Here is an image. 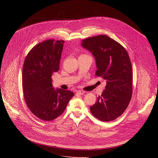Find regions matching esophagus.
<instances>
[{"label":"esophagus","instance_id":"obj_1","mask_svg":"<svg viewBox=\"0 0 158 158\" xmlns=\"http://www.w3.org/2000/svg\"><path fill=\"white\" fill-rule=\"evenodd\" d=\"M85 93V91H83V90H78V91H77V94H79V95H83Z\"/></svg>","mask_w":158,"mask_h":158}]
</instances>
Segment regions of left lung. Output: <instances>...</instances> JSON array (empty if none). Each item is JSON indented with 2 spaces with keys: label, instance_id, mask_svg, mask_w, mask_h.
<instances>
[{
  "label": "left lung",
  "instance_id": "8db88e82",
  "mask_svg": "<svg viewBox=\"0 0 158 158\" xmlns=\"http://www.w3.org/2000/svg\"><path fill=\"white\" fill-rule=\"evenodd\" d=\"M81 45L95 57L96 76L106 82L102 95L89 107L90 111L101 121L114 120L125 111L132 97V73L129 56L122 45L106 35L85 39Z\"/></svg>",
  "mask_w": 158,
  "mask_h": 158
}]
</instances>
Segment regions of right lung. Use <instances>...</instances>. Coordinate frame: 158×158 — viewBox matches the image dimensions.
<instances>
[{
    "instance_id": "right-lung-1",
    "label": "right lung",
    "mask_w": 158,
    "mask_h": 158,
    "mask_svg": "<svg viewBox=\"0 0 158 158\" xmlns=\"http://www.w3.org/2000/svg\"><path fill=\"white\" fill-rule=\"evenodd\" d=\"M63 40H48L33 47L25 59L22 70L24 99L38 118L51 121L65 110L74 94L54 89L52 76L60 69Z\"/></svg>"
}]
</instances>
